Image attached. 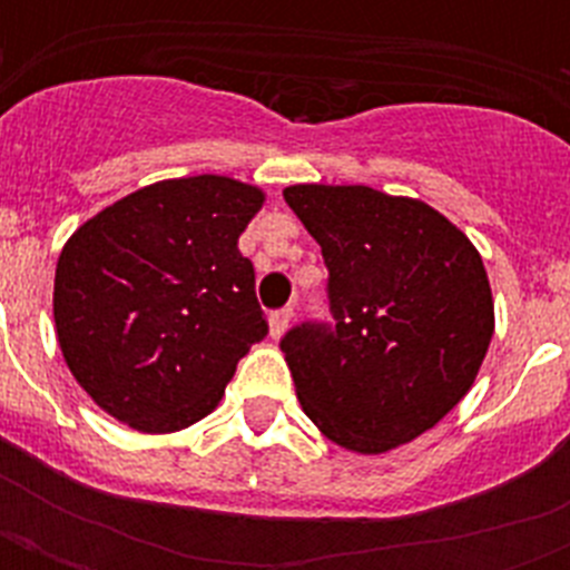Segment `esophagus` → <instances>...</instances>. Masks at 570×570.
I'll return each instance as SVG.
<instances>
[{"label":"esophagus","instance_id":"esophagus-1","mask_svg":"<svg viewBox=\"0 0 570 570\" xmlns=\"http://www.w3.org/2000/svg\"><path fill=\"white\" fill-rule=\"evenodd\" d=\"M293 316H295V311L293 307H281V311H275V313H268V334H272V337H284V331L289 328V322H293Z\"/></svg>","mask_w":570,"mask_h":570}]
</instances>
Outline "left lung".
<instances>
[{
	"label": "left lung",
	"mask_w": 570,
	"mask_h": 570,
	"mask_svg": "<svg viewBox=\"0 0 570 570\" xmlns=\"http://www.w3.org/2000/svg\"><path fill=\"white\" fill-rule=\"evenodd\" d=\"M328 266L334 325L281 340L295 393L328 441L381 455L434 429L476 381L494 334L479 250L416 197L286 186Z\"/></svg>",
	"instance_id": "obj_1"
}]
</instances>
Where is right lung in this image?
I'll return each instance as SVG.
<instances>
[{"mask_svg": "<svg viewBox=\"0 0 570 570\" xmlns=\"http://www.w3.org/2000/svg\"><path fill=\"white\" fill-rule=\"evenodd\" d=\"M266 195L200 174L120 197L56 266L52 316L79 387L129 429L180 432L224 396L268 334L239 236Z\"/></svg>", "mask_w": 570, "mask_h": 570, "instance_id": "add662e5", "label": "right lung"}]
</instances>
